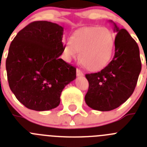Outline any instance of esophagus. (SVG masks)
Listing matches in <instances>:
<instances>
[{"instance_id": "esophagus-1", "label": "esophagus", "mask_w": 147, "mask_h": 147, "mask_svg": "<svg viewBox=\"0 0 147 147\" xmlns=\"http://www.w3.org/2000/svg\"><path fill=\"white\" fill-rule=\"evenodd\" d=\"M76 73H77V76H83V73L81 70H80V69H76Z\"/></svg>"}]
</instances>
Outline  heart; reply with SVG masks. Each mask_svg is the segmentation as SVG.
<instances>
[{
	"label": "heart",
	"mask_w": 147,
	"mask_h": 147,
	"mask_svg": "<svg viewBox=\"0 0 147 147\" xmlns=\"http://www.w3.org/2000/svg\"><path fill=\"white\" fill-rule=\"evenodd\" d=\"M115 36L105 27H86L72 34L65 43L64 53L68 58L80 53V61L88 70L96 72L105 68L113 58Z\"/></svg>",
	"instance_id": "heart-1"
}]
</instances>
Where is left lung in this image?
I'll return each mask as SVG.
<instances>
[{
  "instance_id": "left-lung-1",
  "label": "left lung",
  "mask_w": 147,
  "mask_h": 147,
  "mask_svg": "<svg viewBox=\"0 0 147 147\" xmlns=\"http://www.w3.org/2000/svg\"><path fill=\"white\" fill-rule=\"evenodd\" d=\"M113 24L117 34L113 60L100 72L86 75L89 84L86 103L101 111H111L127 101L134 92L141 70L138 44L125 29Z\"/></svg>"
}]
</instances>
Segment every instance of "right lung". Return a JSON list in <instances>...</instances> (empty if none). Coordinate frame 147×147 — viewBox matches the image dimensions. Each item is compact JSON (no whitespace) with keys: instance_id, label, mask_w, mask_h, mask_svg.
I'll list each match as a JSON object with an SVG mask.
<instances>
[{"instance_id":"add662e5","label":"right lung","mask_w":147,"mask_h":147,"mask_svg":"<svg viewBox=\"0 0 147 147\" xmlns=\"http://www.w3.org/2000/svg\"><path fill=\"white\" fill-rule=\"evenodd\" d=\"M63 31L56 23L34 21L10 45L6 61L9 87L29 109L59 106L62 90L76 78V68L59 58L64 51Z\"/></svg>"}]
</instances>
